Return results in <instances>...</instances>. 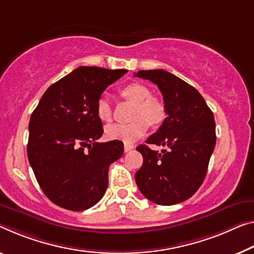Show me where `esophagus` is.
<instances>
[{"mask_svg": "<svg viewBox=\"0 0 254 254\" xmlns=\"http://www.w3.org/2000/svg\"><path fill=\"white\" fill-rule=\"evenodd\" d=\"M134 145H132V144H128V143H125V146H124V150H125V152H129V151H131L132 149H134Z\"/></svg>", "mask_w": 254, "mask_h": 254, "instance_id": "34e87169", "label": "esophagus"}]
</instances>
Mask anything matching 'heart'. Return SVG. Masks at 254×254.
<instances>
[{"mask_svg":"<svg viewBox=\"0 0 254 254\" xmlns=\"http://www.w3.org/2000/svg\"><path fill=\"white\" fill-rule=\"evenodd\" d=\"M120 95L135 103L129 124H112L105 127V135L111 139L134 143L143 137L151 126H158L166 118L165 103L158 97L152 96L151 89L140 83H131L122 88ZM96 116L104 123L111 122L112 107L105 96L99 97L95 105Z\"/></svg>","mask_w":254,"mask_h":254,"instance_id":"obj_1","label":"heart"}]
</instances>
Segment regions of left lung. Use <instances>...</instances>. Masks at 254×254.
<instances>
[{
    "label": "left lung",
    "instance_id": "left-lung-1",
    "mask_svg": "<svg viewBox=\"0 0 254 254\" xmlns=\"http://www.w3.org/2000/svg\"><path fill=\"white\" fill-rule=\"evenodd\" d=\"M136 77L158 85L166 119L145 142L165 146L161 153L145 144L137 146L143 165L136 184L147 200L173 205L190 198L203 183L216 145L212 111L193 86L166 70H139Z\"/></svg>",
    "mask_w": 254,
    "mask_h": 254
}]
</instances>
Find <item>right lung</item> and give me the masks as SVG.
<instances>
[{"label":"right lung","instance_id":"1","mask_svg":"<svg viewBox=\"0 0 254 254\" xmlns=\"http://www.w3.org/2000/svg\"><path fill=\"white\" fill-rule=\"evenodd\" d=\"M126 72L77 68L46 89L32 114L27 155L42 190L54 204L83 211L103 197L109 166L123 155L124 143L97 142L103 126L95 105L104 89Z\"/></svg>","mask_w":254,"mask_h":254}]
</instances>
